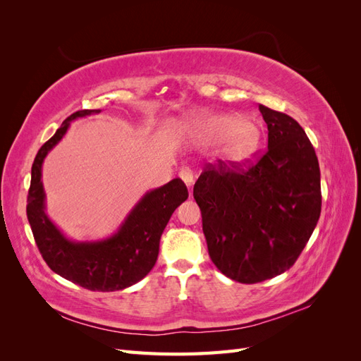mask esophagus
Here are the masks:
<instances>
[{
  "instance_id": "34e87169",
  "label": "esophagus",
  "mask_w": 361,
  "mask_h": 361,
  "mask_svg": "<svg viewBox=\"0 0 361 361\" xmlns=\"http://www.w3.org/2000/svg\"><path fill=\"white\" fill-rule=\"evenodd\" d=\"M179 176L185 182V185H187V187H192V183L195 180V176H194V173L190 169H187V167L182 169L179 171Z\"/></svg>"
}]
</instances>
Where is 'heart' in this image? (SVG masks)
<instances>
[{"label": "heart", "instance_id": "1", "mask_svg": "<svg viewBox=\"0 0 361 361\" xmlns=\"http://www.w3.org/2000/svg\"><path fill=\"white\" fill-rule=\"evenodd\" d=\"M182 128L199 141H220V155L231 164L244 162L256 154L262 133L250 117L232 114L192 113L185 116Z\"/></svg>", "mask_w": 361, "mask_h": 361}]
</instances>
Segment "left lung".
<instances>
[{
  "mask_svg": "<svg viewBox=\"0 0 361 361\" xmlns=\"http://www.w3.org/2000/svg\"><path fill=\"white\" fill-rule=\"evenodd\" d=\"M268 149L244 170H204L194 183L203 233L214 265L239 283H259L288 271L321 215V171L297 120L259 105Z\"/></svg>",
  "mask_w": 361,
  "mask_h": 361,
  "instance_id": "left-lung-1",
  "label": "left lung"
}]
</instances>
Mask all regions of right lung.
Instances as JSON below:
<instances>
[{"instance_id":"obj_1","label":"right lung","mask_w":361,"mask_h":361,"mask_svg":"<svg viewBox=\"0 0 361 361\" xmlns=\"http://www.w3.org/2000/svg\"><path fill=\"white\" fill-rule=\"evenodd\" d=\"M99 113L101 110L73 113L39 149L31 167L27 216L42 257L56 274L89 290L113 292L135 285L155 267L161 235L171 214L188 199V190L176 178L147 191L108 238L73 241L64 235L47 214L43 161L66 135L73 120Z\"/></svg>"}]
</instances>
